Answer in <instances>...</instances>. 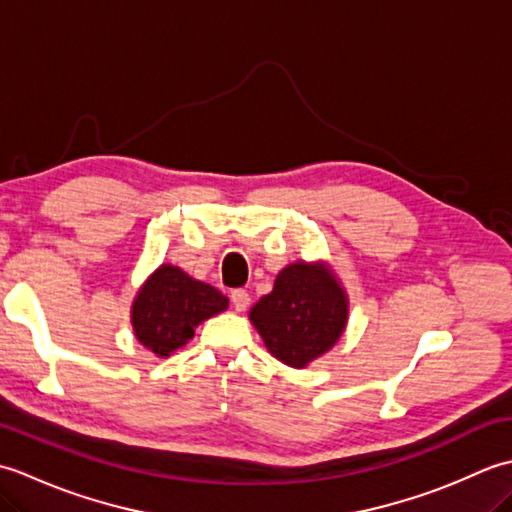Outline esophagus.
Listing matches in <instances>:
<instances>
[{
    "mask_svg": "<svg viewBox=\"0 0 512 512\" xmlns=\"http://www.w3.org/2000/svg\"><path fill=\"white\" fill-rule=\"evenodd\" d=\"M231 301H233L235 310H237V312H242V310H246V308H248V303H250V295H248L246 290L237 288V290H233V292H231Z\"/></svg>",
    "mask_w": 512,
    "mask_h": 512,
    "instance_id": "1",
    "label": "esophagus"
}]
</instances>
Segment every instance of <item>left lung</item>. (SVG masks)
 <instances>
[{"mask_svg": "<svg viewBox=\"0 0 512 512\" xmlns=\"http://www.w3.org/2000/svg\"><path fill=\"white\" fill-rule=\"evenodd\" d=\"M250 321L270 354L290 367H303L339 341L347 301L328 270L301 262L281 270L273 292L250 310Z\"/></svg>", "mask_w": 512, "mask_h": 512, "instance_id": "left-lung-1", "label": "left lung"}]
</instances>
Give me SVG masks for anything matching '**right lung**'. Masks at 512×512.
I'll list each match as a JSON object with an SVG mask.
<instances>
[{
	"label": "right lung",
	"instance_id": "obj_1",
	"mask_svg": "<svg viewBox=\"0 0 512 512\" xmlns=\"http://www.w3.org/2000/svg\"><path fill=\"white\" fill-rule=\"evenodd\" d=\"M226 306L228 299L220 290L191 279L176 266H160L134 301L136 339L154 354L169 356L193 339L200 321Z\"/></svg>",
	"mask_w": 512,
	"mask_h": 512
}]
</instances>
